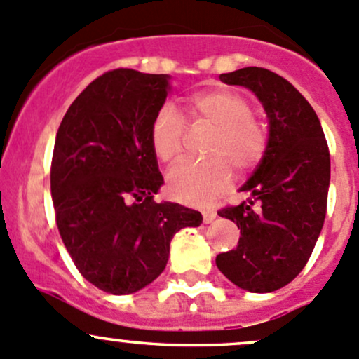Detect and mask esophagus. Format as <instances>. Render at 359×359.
Masks as SVG:
<instances>
[{
  "label": "esophagus",
  "mask_w": 359,
  "mask_h": 359,
  "mask_svg": "<svg viewBox=\"0 0 359 359\" xmlns=\"http://www.w3.org/2000/svg\"><path fill=\"white\" fill-rule=\"evenodd\" d=\"M202 216H204V223H212V221L216 219L217 214L214 212V210H204V212H202Z\"/></svg>",
  "instance_id": "1"
}]
</instances>
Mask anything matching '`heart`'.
<instances>
[{
    "label": "heart",
    "instance_id": "heart-1",
    "mask_svg": "<svg viewBox=\"0 0 359 359\" xmlns=\"http://www.w3.org/2000/svg\"><path fill=\"white\" fill-rule=\"evenodd\" d=\"M195 119L216 128L202 161H183L168 175V191L188 205H207L230 184L231 165L249 172L268 152V126L252 116L250 100L233 90H209L188 102ZM187 126L172 105H162L150 124V145L155 157L175 164L184 152Z\"/></svg>",
    "mask_w": 359,
    "mask_h": 359
}]
</instances>
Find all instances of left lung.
<instances>
[{
  "mask_svg": "<svg viewBox=\"0 0 359 359\" xmlns=\"http://www.w3.org/2000/svg\"><path fill=\"white\" fill-rule=\"evenodd\" d=\"M226 84L249 88L269 119L268 152L242 187L250 197L217 210L236 223L238 245L219 254V271L249 292L290 283L311 256L323 228L330 184V152L308 100L278 74L243 67L221 74Z\"/></svg>",
  "mask_w": 359,
  "mask_h": 359,
  "instance_id": "1",
  "label": "left lung"
}]
</instances>
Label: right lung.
<instances>
[{
    "instance_id": "obj_1",
    "label": "right lung",
    "mask_w": 359,
    "mask_h": 359,
    "mask_svg": "<svg viewBox=\"0 0 359 359\" xmlns=\"http://www.w3.org/2000/svg\"><path fill=\"white\" fill-rule=\"evenodd\" d=\"M169 76L114 69L69 107L55 140L51 198L62 242L81 275L114 295L152 283L169 243L202 214L154 201L164 183L150 124L168 97Z\"/></svg>"
}]
</instances>
